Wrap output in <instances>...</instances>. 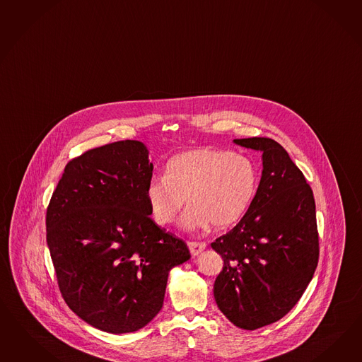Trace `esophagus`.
<instances>
[{
    "label": "esophagus",
    "instance_id": "1",
    "mask_svg": "<svg viewBox=\"0 0 362 362\" xmlns=\"http://www.w3.org/2000/svg\"><path fill=\"white\" fill-rule=\"evenodd\" d=\"M206 243H197V241H188V247L191 255H197L200 252H203L206 249Z\"/></svg>",
    "mask_w": 362,
    "mask_h": 362
}]
</instances>
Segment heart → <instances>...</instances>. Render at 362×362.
<instances>
[{
  "mask_svg": "<svg viewBox=\"0 0 362 362\" xmlns=\"http://www.w3.org/2000/svg\"><path fill=\"white\" fill-rule=\"evenodd\" d=\"M258 173L255 163L228 150L197 148L171 158L165 177L153 179L146 189L150 214L160 226L171 224L188 203L180 218L187 230L212 223L224 229L238 223L255 200Z\"/></svg>",
  "mask_w": 362,
  "mask_h": 362,
  "instance_id": "b5f03b06",
  "label": "heart"
}]
</instances>
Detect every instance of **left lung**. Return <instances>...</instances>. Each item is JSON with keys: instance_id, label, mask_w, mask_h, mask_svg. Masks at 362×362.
Returning a JSON list of instances; mask_svg holds the SVG:
<instances>
[{"instance_id": "obj_1", "label": "left lung", "mask_w": 362, "mask_h": 362, "mask_svg": "<svg viewBox=\"0 0 362 362\" xmlns=\"http://www.w3.org/2000/svg\"><path fill=\"white\" fill-rule=\"evenodd\" d=\"M235 142L262 151L264 170L247 212L211 244L224 259L214 293L235 327L253 331L302 298L319 261V233L313 189L284 147L272 138Z\"/></svg>"}]
</instances>
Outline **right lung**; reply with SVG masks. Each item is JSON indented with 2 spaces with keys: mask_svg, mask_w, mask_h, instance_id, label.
I'll use <instances>...</instances> for the list:
<instances>
[{
  "mask_svg": "<svg viewBox=\"0 0 362 362\" xmlns=\"http://www.w3.org/2000/svg\"><path fill=\"white\" fill-rule=\"evenodd\" d=\"M146 146L118 141L71 159L52 192L47 245L64 302L109 333L136 332L160 311L187 244L150 217Z\"/></svg>",
  "mask_w": 362,
  "mask_h": 362,
  "instance_id": "1",
  "label": "right lung"
}]
</instances>
